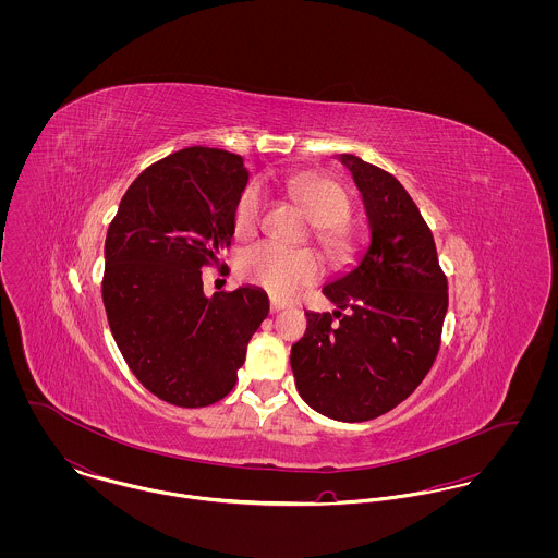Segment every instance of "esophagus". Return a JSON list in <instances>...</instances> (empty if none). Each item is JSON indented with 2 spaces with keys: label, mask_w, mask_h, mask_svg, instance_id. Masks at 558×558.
<instances>
[{
  "label": "esophagus",
  "mask_w": 558,
  "mask_h": 558,
  "mask_svg": "<svg viewBox=\"0 0 558 558\" xmlns=\"http://www.w3.org/2000/svg\"><path fill=\"white\" fill-rule=\"evenodd\" d=\"M281 310H283V305H281V303L270 301V314H277V312H281Z\"/></svg>",
  "instance_id": "34e87169"
}]
</instances>
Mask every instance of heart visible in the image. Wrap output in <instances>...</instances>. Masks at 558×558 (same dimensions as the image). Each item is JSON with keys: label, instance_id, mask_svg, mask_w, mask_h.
<instances>
[{"label": "heart", "instance_id": "heart-1", "mask_svg": "<svg viewBox=\"0 0 558 558\" xmlns=\"http://www.w3.org/2000/svg\"><path fill=\"white\" fill-rule=\"evenodd\" d=\"M288 189L316 223L314 239L322 251L335 262L343 259L350 248V239L341 223L352 210L345 189L332 178L318 173L296 175L288 182ZM262 206L264 191L257 182H253L240 193L236 202L234 228L239 234L244 236L255 232ZM239 275L244 281L264 288L277 299H288L301 288L318 281L319 264L307 251H292L272 242H259L240 255Z\"/></svg>", "mask_w": 558, "mask_h": 558}]
</instances>
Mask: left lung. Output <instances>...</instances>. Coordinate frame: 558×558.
Instances as JSON below:
<instances>
[{
    "label": "left lung",
    "mask_w": 558,
    "mask_h": 558,
    "mask_svg": "<svg viewBox=\"0 0 558 558\" xmlns=\"http://www.w3.org/2000/svg\"><path fill=\"white\" fill-rule=\"evenodd\" d=\"M339 160L363 195L369 246L322 288L337 310L307 314L290 363L316 412L359 423L396 408L427 376L449 294L434 236L398 178L354 155Z\"/></svg>",
    "instance_id": "8db88e82"
}]
</instances>
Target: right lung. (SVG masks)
Instances as JSON below:
<instances>
[{
  "label": "right lung",
  "instance_id": "add662e5",
  "mask_svg": "<svg viewBox=\"0 0 558 558\" xmlns=\"http://www.w3.org/2000/svg\"><path fill=\"white\" fill-rule=\"evenodd\" d=\"M248 182L239 155L186 148L142 171L105 240L102 303L111 335L157 398L202 408L236 385L246 343L268 316L255 286L204 294L202 268L234 236Z\"/></svg>",
  "mask_w": 558,
  "mask_h": 558
}]
</instances>
